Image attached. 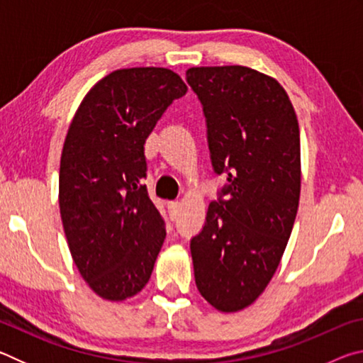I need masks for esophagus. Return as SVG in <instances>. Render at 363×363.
<instances>
[{
    "instance_id": "obj_1",
    "label": "esophagus",
    "mask_w": 363,
    "mask_h": 363,
    "mask_svg": "<svg viewBox=\"0 0 363 363\" xmlns=\"http://www.w3.org/2000/svg\"><path fill=\"white\" fill-rule=\"evenodd\" d=\"M168 213L171 219L177 218V213H179V201H169L168 203Z\"/></svg>"
}]
</instances>
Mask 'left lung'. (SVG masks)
<instances>
[{"label": "left lung", "mask_w": 363, "mask_h": 363, "mask_svg": "<svg viewBox=\"0 0 363 363\" xmlns=\"http://www.w3.org/2000/svg\"><path fill=\"white\" fill-rule=\"evenodd\" d=\"M216 174L227 176L190 240L195 284L223 312L253 304L277 270L301 192L299 126L277 79L242 65L192 67Z\"/></svg>", "instance_id": "obj_1"}]
</instances>
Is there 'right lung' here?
Instances as JSON below:
<instances>
[{"label": "right lung", "instance_id": "1", "mask_svg": "<svg viewBox=\"0 0 363 363\" xmlns=\"http://www.w3.org/2000/svg\"><path fill=\"white\" fill-rule=\"evenodd\" d=\"M186 93L168 69L115 70L86 94L70 123L60 157V218L79 274L104 299L131 298L152 275L167 230L143 184L144 144Z\"/></svg>", "mask_w": 363, "mask_h": 363}]
</instances>
